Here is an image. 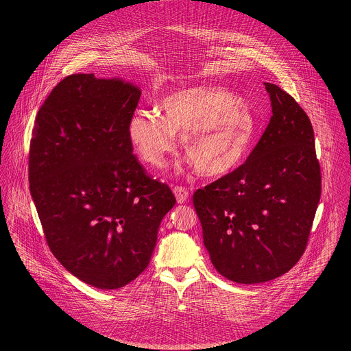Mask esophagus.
Here are the masks:
<instances>
[{
  "label": "esophagus",
  "instance_id": "1",
  "mask_svg": "<svg viewBox=\"0 0 351 351\" xmlns=\"http://www.w3.org/2000/svg\"><path fill=\"white\" fill-rule=\"evenodd\" d=\"M173 192H174V196H176L178 204H184V202L189 200L191 195H189V191L186 188H184V186H174Z\"/></svg>",
  "mask_w": 351,
  "mask_h": 351
}]
</instances>
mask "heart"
<instances>
[{"instance_id":"obj_1","label":"heart","mask_w":351,"mask_h":351,"mask_svg":"<svg viewBox=\"0 0 351 351\" xmlns=\"http://www.w3.org/2000/svg\"><path fill=\"white\" fill-rule=\"evenodd\" d=\"M159 114L139 110L128 120L127 138L136 154L160 167L176 147V135L189 162L204 177L238 167L254 143L258 121L246 101L220 86H191L166 95Z\"/></svg>"}]
</instances>
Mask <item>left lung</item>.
<instances>
[{
  "mask_svg": "<svg viewBox=\"0 0 351 351\" xmlns=\"http://www.w3.org/2000/svg\"><path fill=\"white\" fill-rule=\"evenodd\" d=\"M265 88L273 114L249 158L193 195L210 261L238 284L274 280L298 263L322 193L309 117L277 85Z\"/></svg>",
  "mask_w": 351,
  "mask_h": 351,
  "instance_id": "1",
  "label": "left lung"
}]
</instances>
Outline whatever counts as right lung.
<instances>
[{"label": "right lung", "mask_w": 351, "mask_h": 351, "mask_svg": "<svg viewBox=\"0 0 351 351\" xmlns=\"http://www.w3.org/2000/svg\"><path fill=\"white\" fill-rule=\"evenodd\" d=\"M141 89L121 78L73 74L38 112L29 189L62 266L99 289L134 281L150 263L176 197L145 171L127 138Z\"/></svg>", "instance_id": "obj_1"}]
</instances>
